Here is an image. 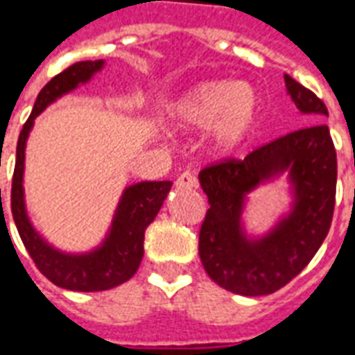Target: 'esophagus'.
<instances>
[{"instance_id": "esophagus-1", "label": "esophagus", "mask_w": 355, "mask_h": 355, "mask_svg": "<svg viewBox=\"0 0 355 355\" xmlns=\"http://www.w3.org/2000/svg\"><path fill=\"white\" fill-rule=\"evenodd\" d=\"M198 178H196V175H191L190 171H184V173L177 178V182H175V186H177L178 190H193V188H198Z\"/></svg>"}]
</instances>
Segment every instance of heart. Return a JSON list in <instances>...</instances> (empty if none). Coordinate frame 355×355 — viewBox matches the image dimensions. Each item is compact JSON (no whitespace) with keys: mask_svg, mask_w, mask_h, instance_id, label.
<instances>
[{"mask_svg":"<svg viewBox=\"0 0 355 355\" xmlns=\"http://www.w3.org/2000/svg\"><path fill=\"white\" fill-rule=\"evenodd\" d=\"M258 111V96L250 86L211 80L180 97L171 114L180 128L212 125V146L220 152H231L246 139Z\"/></svg>","mask_w":355,"mask_h":355,"instance_id":"1","label":"heart"}]
</instances>
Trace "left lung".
Returning a JSON list of instances; mask_svg holds the SVG:
<instances>
[{"mask_svg": "<svg viewBox=\"0 0 355 355\" xmlns=\"http://www.w3.org/2000/svg\"><path fill=\"white\" fill-rule=\"evenodd\" d=\"M286 88L301 112L316 120L327 107L303 84L284 75ZM291 169L296 207L277 230L250 243L240 233L243 193L275 172ZM209 211L199 230V258L207 275L239 295H269L309 265L331 227L337 191V152L329 128L312 124L265 143L243 159L224 157L199 173Z\"/></svg>", "mask_w": 355, "mask_h": 355, "instance_id": "1", "label": "left lung"}]
</instances>
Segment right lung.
<instances>
[{"instance_id":"right-lung-1","label":"right lung","mask_w":355,"mask_h":355,"mask_svg":"<svg viewBox=\"0 0 355 355\" xmlns=\"http://www.w3.org/2000/svg\"><path fill=\"white\" fill-rule=\"evenodd\" d=\"M101 67H103L101 60L77 62L44 84L43 90L39 92L35 99L30 118L26 120L20 131L12 186H10V211H12L20 239L33 259V263L52 284L73 291L111 290L128 282L137 272L144 254V231L156 218L157 211L162 209L164 199L167 198L171 184H173L169 180H159V182H139V184L130 186L118 205L109 237L101 248H97L92 254H84V256L62 254L44 243L43 239L39 237L37 231L31 227L28 214H26V207H24L22 173L24 148H26V139L30 135L33 120L56 97L77 88L80 83H86Z\"/></svg>"}]
</instances>
